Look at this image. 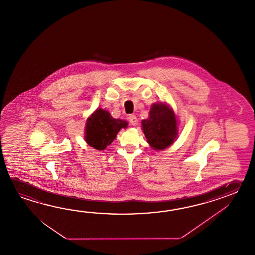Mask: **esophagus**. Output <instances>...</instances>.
Listing matches in <instances>:
<instances>
[{
    "label": "esophagus",
    "mask_w": 255,
    "mask_h": 255,
    "mask_svg": "<svg viewBox=\"0 0 255 255\" xmlns=\"http://www.w3.org/2000/svg\"><path fill=\"white\" fill-rule=\"evenodd\" d=\"M128 120H129V122L131 123V125H137V122H138V120H137V119H136V117H135V115H130L129 117H128Z\"/></svg>",
    "instance_id": "esophagus-1"
}]
</instances>
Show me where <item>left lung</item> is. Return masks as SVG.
<instances>
[{"instance_id":"left-lung-1","label":"left lung","mask_w":255,"mask_h":255,"mask_svg":"<svg viewBox=\"0 0 255 255\" xmlns=\"http://www.w3.org/2000/svg\"><path fill=\"white\" fill-rule=\"evenodd\" d=\"M141 123L147 143L156 150L167 148L177 138L178 120L166 103L153 104L148 119Z\"/></svg>"}]
</instances>
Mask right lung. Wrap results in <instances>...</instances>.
Returning a JSON list of instances; mask_svg holds the SVG:
<instances>
[{
    "label": "right lung",
    "mask_w": 255,
    "mask_h": 255,
    "mask_svg": "<svg viewBox=\"0 0 255 255\" xmlns=\"http://www.w3.org/2000/svg\"><path fill=\"white\" fill-rule=\"evenodd\" d=\"M126 120H116L109 111L98 109L87 120L85 140L98 150H104L114 141L121 128H126Z\"/></svg>",
    "instance_id": "obj_1"
}]
</instances>
